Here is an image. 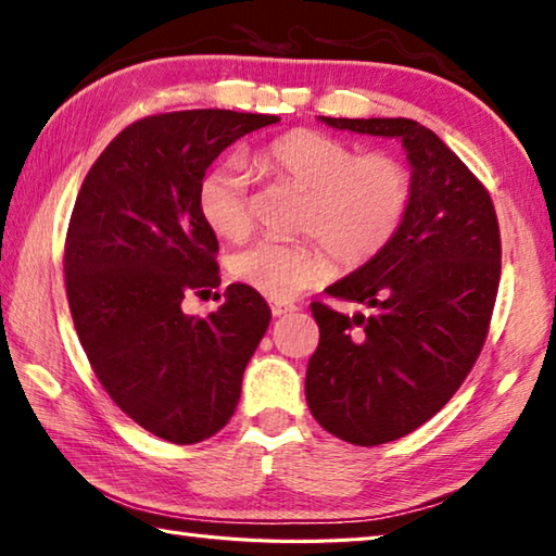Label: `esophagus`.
<instances>
[{
	"label": "esophagus",
	"instance_id": "esophagus-1",
	"mask_svg": "<svg viewBox=\"0 0 556 556\" xmlns=\"http://www.w3.org/2000/svg\"><path fill=\"white\" fill-rule=\"evenodd\" d=\"M271 314L275 316H287L291 312H296V304H289V301H271Z\"/></svg>",
	"mask_w": 556,
	"mask_h": 556
}]
</instances>
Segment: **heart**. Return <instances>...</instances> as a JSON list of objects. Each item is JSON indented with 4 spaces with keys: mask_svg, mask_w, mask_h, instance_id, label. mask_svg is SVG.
<instances>
[{
    "mask_svg": "<svg viewBox=\"0 0 556 556\" xmlns=\"http://www.w3.org/2000/svg\"><path fill=\"white\" fill-rule=\"evenodd\" d=\"M265 172L304 188L296 228L304 240H262L230 262L240 285L275 301L324 285L336 260L345 269L370 265L397 238L407 220L414 178L402 159L388 152L357 154L343 139L294 129L257 152ZM250 176L238 159L208 168L195 205L203 223L223 240H244L252 230Z\"/></svg>",
    "mask_w": 556,
    "mask_h": 556,
    "instance_id": "heart-1",
    "label": "heart"
}]
</instances>
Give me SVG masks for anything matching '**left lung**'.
<instances>
[{
    "instance_id": "8db88e82",
    "label": "left lung",
    "mask_w": 556,
    "mask_h": 556,
    "mask_svg": "<svg viewBox=\"0 0 556 556\" xmlns=\"http://www.w3.org/2000/svg\"><path fill=\"white\" fill-rule=\"evenodd\" d=\"M333 129L400 139L414 199L397 238L326 291L368 312L314 301L321 331L306 368L314 419L355 446H378L429 421L473 368L501 281L493 201L434 131L407 117H318Z\"/></svg>"
}]
</instances>
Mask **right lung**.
Instances as JSON below:
<instances>
[{"label":"right lung","mask_w":556,"mask_h":556,"mask_svg":"<svg viewBox=\"0 0 556 556\" xmlns=\"http://www.w3.org/2000/svg\"><path fill=\"white\" fill-rule=\"evenodd\" d=\"M275 122L232 110L139 119L98 156L73 205L63 269L83 351L117 407L172 444L228 425L269 326L267 301L244 285L205 318L181 301L220 287L218 240L195 205L205 168Z\"/></svg>","instance_id":"1"}]
</instances>
